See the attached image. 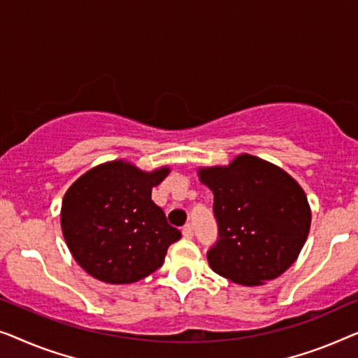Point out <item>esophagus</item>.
I'll return each instance as SVG.
<instances>
[{
  "label": "esophagus",
  "instance_id": "34e87169",
  "mask_svg": "<svg viewBox=\"0 0 358 358\" xmlns=\"http://www.w3.org/2000/svg\"><path fill=\"white\" fill-rule=\"evenodd\" d=\"M181 231H183L185 238H191V236L194 235V231H193V227H191V224H186L185 227H183V230H181Z\"/></svg>",
  "mask_w": 358,
  "mask_h": 358
}]
</instances>
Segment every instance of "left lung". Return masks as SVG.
<instances>
[{
  "label": "left lung",
  "instance_id": "1",
  "mask_svg": "<svg viewBox=\"0 0 358 358\" xmlns=\"http://www.w3.org/2000/svg\"><path fill=\"white\" fill-rule=\"evenodd\" d=\"M199 175L214 193L217 241L208 250L214 273L236 284L258 285L289 269L311 222L300 185L248 154L229 167L203 169Z\"/></svg>",
  "mask_w": 358,
  "mask_h": 358
}]
</instances>
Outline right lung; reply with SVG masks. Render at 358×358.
<instances>
[{
  "label": "right lung",
  "mask_w": 358,
  "mask_h": 358,
  "mask_svg": "<svg viewBox=\"0 0 358 358\" xmlns=\"http://www.w3.org/2000/svg\"><path fill=\"white\" fill-rule=\"evenodd\" d=\"M169 169L141 172L122 160L99 165L64 194L62 229L74 259L92 278L131 284L164 264L181 231L150 198Z\"/></svg>",
  "instance_id": "add662e5"
}]
</instances>
